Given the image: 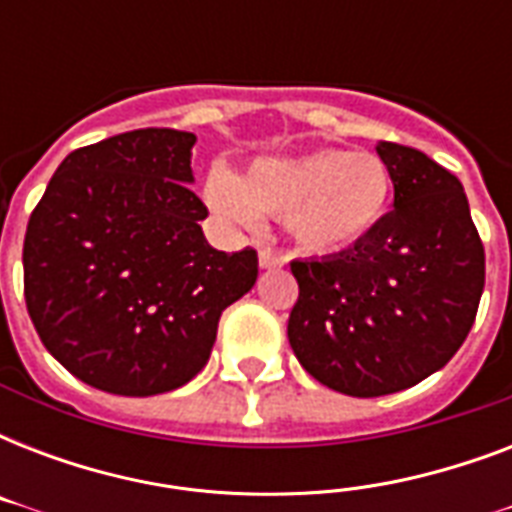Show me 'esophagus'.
Wrapping results in <instances>:
<instances>
[{"label": "esophagus", "mask_w": 512, "mask_h": 512, "mask_svg": "<svg viewBox=\"0 0 512 512\" xmlns=\"http://www.w3.org/2000/svg\"><path fill=\"white\" fill-rule=\"evenodd\" d=\"M284 265V257L279 252H273L271 247L260 249V268H281Z\"/></svg>", "instance_id": "esophagus-1"}]
</instances>
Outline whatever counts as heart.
Listing matches in <instances>:
<instances>
[{"label":"heart","instance_id":"b5f03b06","mask_svg":"<svg viewBox=\"0 0 512 512\" xmlns=\"http://www.w3.org/2000/svg\"><path fill=\"white\" fill-rule=\"evenodd\" d=\"M204 196L231 223L255 225L257 215L281 217L295 247L337 255L380 228L393 201V172L377 154L319 148L300 156H265L241 177L215 167Z\"/></svg>","mask_w":512,"mask_h":512}]
</instances>
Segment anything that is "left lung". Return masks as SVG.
<instances>
[{
  "label": "left lung",
  "mask_w": 512,
  "mask_h": 512,
  "mask_svg": "<svg viewBox=\"0 0 512 512\" xmlns=\"http://www.w3.org/2000/svg\"><path fill=\"white\" fill-rule=\"evenodd\" d=\"M393 209L348 252L289 263L297 303L287 337L327 388L356 398L422 382L460 350L486 279L462 183L417 148L380 143Z\"/></svg>",
  "instance_id": "obj_1"
}]
</instances>
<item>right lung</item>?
Returning <instances> with one entry per match:
<instances>
[{
	"label": "right lung",
	"instance_id": "right-lung-1",
	"mask_svg": "<svg viewBox=\"0 0 512 512\" xmlns=\"http://www.w3.org/2000/svg\"><path fill=\"white\" fill-rule=\"evenodd\" d=\"M193 132L148 127L76 148L23 241V295L44 348L92 388L167 393L204 369L223 311L255 287L257 252L209 247Z\"/></svg>",
	"mask_w": 512,
	"mask_h": 512
}]
</instances>
